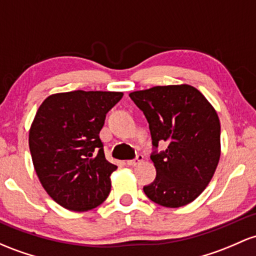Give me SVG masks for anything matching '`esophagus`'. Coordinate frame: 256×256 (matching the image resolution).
Segmentation results:
<instances>
[{
    "mask_svg": "<svg viewBox=\"0 0 256 256\" xmlns=\"http://www.w3.org/2000/svg\"><path fill=\"white\" fill-rule=\"evenodd\" d=\"M143 162V156L142 154H138L134 160H128V166H137Z\"/></svg>",
    "mask_w": 256,
    "mask_h": 256,
    "instance_id": "obj_1",
    "label": "esophagus"
}]
</instances>
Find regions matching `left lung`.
Masks as SVG:
<instances>
[{
	"label": "left lung",
	"instance_id": "8db88e82",
	"mask_svg": "<svg viewBox=\"0 0 256 256\" xmlns=\"http://www.w3.org/2000/svg\"><path fill=\"white\" fill-rule=\"evenodd\" d=\"M128 96L150 124L154 148L166 144L150 156L156 178L143 187L146 196L165 208L192 203L212 181L220 160L221 128L214 106L186 84L154 86Z\"/></svg>",
	"mask_w": 256,
	"mask_h": 256
}]
</instances>
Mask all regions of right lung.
<instances>
[{
    "label": "right lung",
    "instance_id": "obj_1",
    "mask_svg": "<svg viewBox=\"0 0 256 256\" xmlns=\"http://www.w3.org/2000/svg\"><path fill=\"white\" fill-rule=\"evenodd\" d=\"M122 92L72 91L50 94L36 112L29 147L36 175L56 203L72 212L102 204L116 165L106 159L100 132Z\"/></svg>",
    "mask_w": 256,
    "mask_h": 256
}]
</instances>
